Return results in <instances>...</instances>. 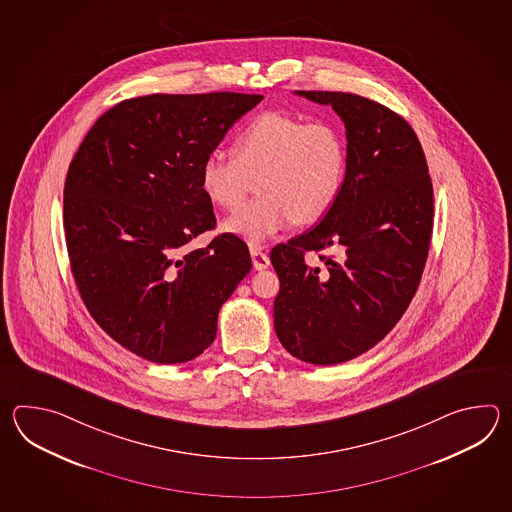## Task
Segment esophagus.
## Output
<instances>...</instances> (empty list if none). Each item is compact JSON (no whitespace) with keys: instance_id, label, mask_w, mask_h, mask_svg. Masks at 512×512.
<instances>
[{"instance_id":"1","label":"esophagus","mask_w":512,"mask_h":512,"mask_svg":"<svg viewBox=\"0 0 512 512\" xmlns=\"http://www.w3.org/2000/svg\"><path fill=\"white\" fill-rule=\"evenodd\" d=\"M252 265L256 271H263L271 265V260L267 256V252L261 251V249H251Z\"/></svg>"}]
</instances>
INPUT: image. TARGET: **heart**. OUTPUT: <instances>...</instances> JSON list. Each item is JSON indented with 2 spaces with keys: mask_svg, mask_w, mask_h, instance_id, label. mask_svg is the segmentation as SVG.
Masks as SVG:
<instances>
[{
  "mask_svg": "<svg viewBox=\"0 0 512 512\" xmlns=\"http://www.w3.org/2000/svg\"><path fill=\"white\" fill-rule=\"evenodd\" d=\"M346 172L348 144L335 122L267 111L241 131L234 153H208L199 186L216 207L236 208L258 177L261 196L236 210L223 230L260 245L296 221L324 218L342 194Z\"/></svg>",
  "mask_w": 512,
  "mask_h": 512,
  "instance_id": "b5f03b06",
  "label": "heart"
}]
</instances>
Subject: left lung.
Wrapping results in <instances>:
<instances>
[{"mask_svg": "<svg viewBox=\"0 0 512 512\" xmlns=\"http://www.w3.org/2000/svg\"><path fill=\"white\" fill-rule=\"evenodd\" d=\"M335 109L346 126L348 172L342 194L315 229L271 252L280 293L274 329L296 359L331 366L386 337L414 298L425 269L434 188L415 131L392 109L340 91H296ZM325 269L309 268L305 251Z\"/></svg>", "mask_w": 512, "mask_h": 512, "instance_id": "left-lung-1", "label": "left lung"}]
</instances>
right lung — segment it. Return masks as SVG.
Wrapping results in <instances>:
<instances>
[{
    "mask_svg": "<svg viewBox=\"0 0 512 512\" xmlns=\"http://www.w3.org/2000/svg\"><path fill=\"white\" fill-rule=\"evenodd\" d=\"M261 95H146L106 111L67 170L64 229L89 315L122 348L157 364L196 359L221 305L249 274L245 241L219 234L199 166Z\"/></svg>",
    "mask_w": 512,
    "mask_h": 512,
    "instance_id": "obj_1",
    "label": "right lung"
}]
</instances>
